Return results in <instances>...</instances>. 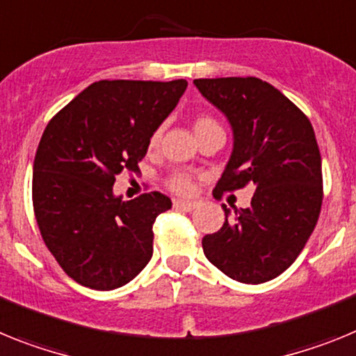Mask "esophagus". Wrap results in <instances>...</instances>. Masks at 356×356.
<instances>
[{"mask_svg": "<svg viewBox=\"0 0 356 356\" xmlns=\"http://www.w3.org/2000/svg\"><path fill=\"white\" fill-rule=\"evenodd\" d=\"M174 206L179 209H184V211H191V209L197 208V204L191 202V200H175Z\"/></svg>", "mask_w": 356, "mask_h": 356, "instance_id": "obj_1", "label": "esophagus"}]
</instances>
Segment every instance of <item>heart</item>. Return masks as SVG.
<instances>
[{"label":"heart","mask_w":356,"mask_h":356,"mask_svg":"<svg viewBox=\"0 0 356 356\" xmlns=\"http://www.w3.org/2000/svg\"><path fill=\"white\" fill-rule=\"evenodd\" d=\"M215 127H220V125H218L213 118H209V116H199V118L195 120V123H193V129H195L197 136L204 131L215 129ZM157 141H159V131L152 134L150 145H156ZM166 186H168L172 191H175V193H190V191L193 190V181H191V177L186 174V172H175V174H172L168 177Z\"/></svg>","instance_id":"heart-1"}]
</instances>
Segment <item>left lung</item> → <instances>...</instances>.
Returning <instances> with one entry per match:
<instances>
[{"mask_svg": "<svg viewBox=\"0 0 356 356\" xmlns=\"http://www.w3.org/2000/svg\"><path fill=\"white\" fill-rule=\"evenodd\" d=\"M233 127V154L213 195L254 188L251 206H222L225 222L202 238L206 258L231 280L265 283L296 261L323 206V163L307 114L256 76L193 80Z\"/></svg>", "mask_w": 356, "mask_h": 356, "instance_id": "left-lung-1", "label": "left lung"}]
</instances>
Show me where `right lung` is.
<instances>
[{
	"mask_svg": "<svg viewBox=\"0 0 356 356\" xmlns=\"http://www.w3.org/2000/svg\"><path fill=\"white\" fill-rule=\"evenodd\" d=\"M186 86L100 80L46 125L33 161V213L48 251L80 285L118 289L152 258V225L172 200L159 191L122 200L113 186L118 174L140 170Z\"/></svg>",
	"mask_w": 356,
	"mask_h": 356,
	"instance_id": "right-lung-1",
	"label": "right lung"
}]
</instances>
